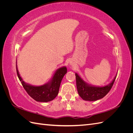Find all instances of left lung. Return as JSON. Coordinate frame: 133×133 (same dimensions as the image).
Here are the masks:
<instances>
[{"instance_id": "obj_1", "label": "left lung", "mask_w": 133, "mask_h": 133, "mask_svg": "<svg viewBox=\"0 0 133 133\" xmlns=\"http://www.w3.org/2000/svg\"><path fill=\"white\" fill-rule=\"evenodd\" d=\"M116 75L109 85L103 87H92L88 85L80 77L78 74H75L76 88L78 94L83 100L86 101H95L104 97L110 90L113 85Z\"/></svg>"}]
</instances>
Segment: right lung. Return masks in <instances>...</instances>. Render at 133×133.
<instances>
[{
    "instance_id": "add662e5",
    "label": "right lung",
    "mask_w": 133,
    "mask_h": 133,
    "mask_svg": "<svg viewBox=\"0 0 133 133\" xmlns=\"http://www.w3.org/2000/svg\"><path fill=\"white\" fill-rule=\"evenodd\" d=\"M16 68L18 78L27 93L36 101L40 102H50L57 96L62 80L64 75L67 73L66 67L60 68L55 72L53 78L49 83L42 86L35 87L27 84L23 81L19 74L17 66Z\"/></svg>"
}]
</instances>
